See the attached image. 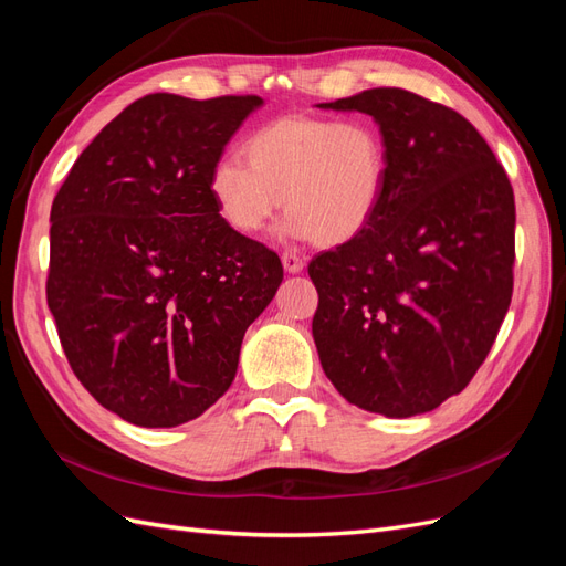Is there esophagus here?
I'll list each match as a JSON object with an SVG mask.
<instances>
[{"instance_id": "obj_1", "label": "esophagus", "mask_w": 566, "mask_h": 566, "mask_svg": "<svg viewBox=\"0 0 566 566\" xmlns=\"http://www.w3.org/2000/svg\"><path fill=\"white\" fill-rule=\"evenodd\" d=\"M281 262H283V269L287 271V273H300L302 269H304V260L300 254H295V252H283L281 254Z\"/></svg>"}]
</instances>
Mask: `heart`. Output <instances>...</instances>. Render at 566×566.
Listing matches in <instances>:
<instances>
[{"label": "heart", "mask_w": 566, "mask_h": 566, "mask_svg": "<svg viewBox=\"0 0 566 566\" xmlns=\"http://www.w3.org/2000/svg\"><path fill=\"white\" fill-rule=\"evenodd\" d=\"M243 156L219 158L208 181L219 217L243 235L260 233L283 202V235L347 243L387 188L389 148L370 117H279L248 136Z\"/></svg>", "instance_id": "obj_1"}]
</instances>
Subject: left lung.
<instances>
[{
    "label": "left lung",
    "mask_w": 566,
    "mask_h": 566,
    "mask_svg": "<svg viewBox=\"0 0 566 566\" xmlns=\"http://www.w3.org/2000/svg\"><path fill=\"white\" fill-rule=\"evenodd\" d=\"M321 108L373 115L389 148L378 212L310 262L321 366L370 413H427L468 387L501 331L515 193L482 134L453 108L399 87Z\"/></svg>",
    "instance_id": "left-lung-1"
}]
</instances>
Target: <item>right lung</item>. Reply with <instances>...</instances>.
I'll return each mask as SVG.
<instances>
[{"instance_id":"1","label":"right lung","mask_w":566,"mask_h":566,"mask_svg":"<svg viewBox=\"0 0 566 566\" xmlns=\"http://www.w3.org/2000/svg\"><path fill=\"white\" fill-rule=\"evenodd\" d=\"M260 96L134 101L80 153L51 205L46 304L77 380L123 420L202 416L283 281L279 254L233 231L212 165Z\"/></svg>"}]
</instances>
